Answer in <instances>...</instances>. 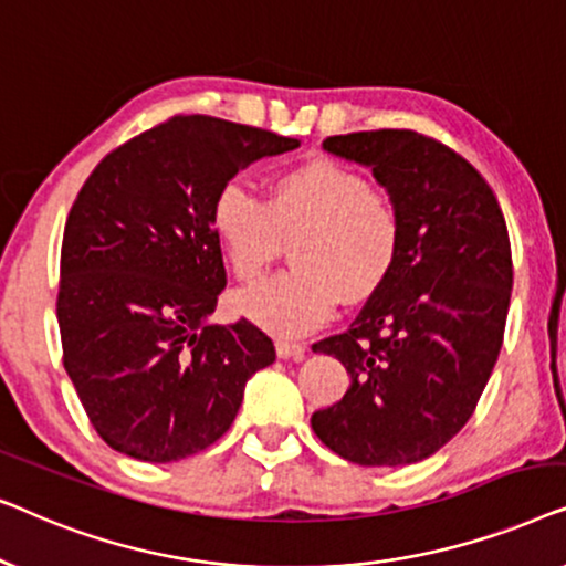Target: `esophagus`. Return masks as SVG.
Listing matches in <instances>:
<instances>
[{"mask_svg": "<svg viewBox=\"0 0 566 566\" xmlns=\"http://www.w3.org/2000/svg\"><path fill=\"white\" fill-rule=\"evenodd\" d=\"M275 353H277V358H283V360H304L306 345H301V343H285V339H277V343H275Z\"/></svg>", "mask_w": 566, "mask_h": 566, "instance_id": "1", "label": "esophagus"}]
</instances>
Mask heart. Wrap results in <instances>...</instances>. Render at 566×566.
I'll return each mask as SVG.
<instances>
[{
    "mask_svg": "<svg viewBox=\"0 0 566 566\" xmlns=\"http://www.w3.org/2000/svg\"><path fill=\"white\" fill-rule=\"evenodd\" d=\"M211 229L237 281H254L291 247L293 270L234 293L231 306L275 337H301L332 319L339 298L363 304L397 270L405 216L366 175L332 159L285 169L260 200L242 182L221 185Z\"/></svg>",
    "mask_w": 566,
    "mask_h": 566,
    "instance_id": "obj_1",
    "label": "heart"
}]
</instances>
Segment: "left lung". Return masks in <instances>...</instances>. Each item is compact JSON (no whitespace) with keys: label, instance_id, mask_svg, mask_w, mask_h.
Here are the masks:
<instances>
[{"label":"left lung","instance_id":"obj_1","mask_svg":"<svg viewBox=\"0 0 566 566\" xmlns=\"http://www.w3.org/2000/svg\"><path fill=\"white\" fill-rule=\"evenodd\" d=\"M324 151L370 167L405 216L389 281L343 335L314 345L350 389L312 415L316 438L360 467L440 451L474 415L497 363L513 289L505 216L461 154L417 130L329 136Z\"/></svg>","mask_w":566,"mask_h":566}]
</instances>
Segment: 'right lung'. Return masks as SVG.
Listing matches in <instances>:
<instances>
[{
	"mask_svg": "<svg viewBox=\"0 0 566 566\" xmlns=\"http://www.w3.org/2000/svg\"><path fill=\"white\" fill-rule=\"evenodd\" d=\"M211 115H175L95 167L69 211L56 316L64 368L113 451L172 463L231 428L275 360L265 332L216 312L227 285L211 203L262 157L296 149Z\"/></svg>",
	"mask_w": 566,
	"mask_h": 566,
	"instance_id": "obj_1",
	"label": "right lung"
}]
</instances>
